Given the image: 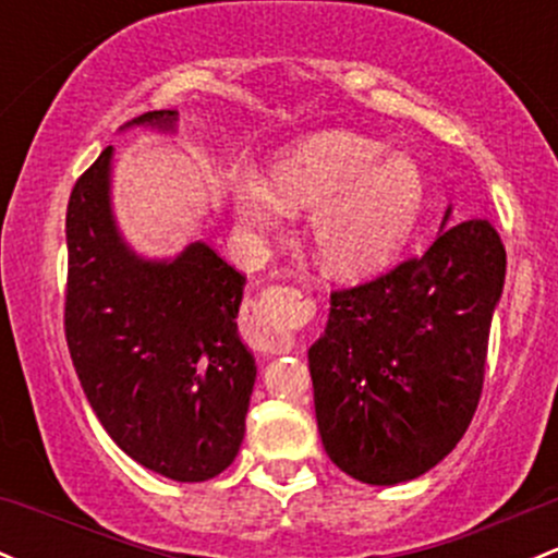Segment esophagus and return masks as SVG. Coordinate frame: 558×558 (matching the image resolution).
Returning <instances> with one entry per match:
<instances>
[{"instance_id":"obj_1","label":"esophagus","mask_w":558,"mask_h":558,"mask_svg":"<svg viewBox=\"0 0 558 558\" xmlns=\"http://www.w3.org/2000/svg\"><path fill=\"white\" fill-rule=\"evenodd\" d=\"M248 312V310H246ZM315 315L310 293L296 286H269L246 315L248 344L265 354H283L293 347V330L307 326Z\"/></svg>"}]
</instances>
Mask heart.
Returning a JSON list of instances; mask_svg holds the SVG:
<instances>
[{"instance_id": "1", "label": "heart", "mask_w": 558, "mask_h": 558, "mask_svg": "<svg viewBox=\"0 0 558 558\" xmlns=\"http://www.w3.org/2000/svg\"><path fill=\"white\" fill-rule=\"evenodd\" d=\"M232 204L251 230H272L286 209H310V241L320 265L360 278L387 267L426 204L424 171L410 156L357 132H320L278 158L269 185L254 171L232 182Z\"/></svg>"}]
</instances>
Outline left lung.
Masks as SVG:
<instances>
[{
	"instance_id": "obj_1",
	"label": "left lung",
	"mask_w": 558,
	"mask_h": 558,
	"mask_svg": "<svg viewBox=\"0 0 558 558\" xmlns=\"http://www.w3.org/2000/svg\"><path fill=\"white\" fill-rule=\"evenodd\" d=\"M504 278L498 230L469 219L426 254L330 293L310 376L336 466L365 485H397L461 442L480 405Z\"/></svg>"
}]
</instances>
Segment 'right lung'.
I'll return each mask as SVG.
<instances>
[{
    "instance_id": "1",
    "label": "right lung",
    "mask_w": 558,
    "mask_h": 558,
    "mask_svg": "<svg viewBox=\"0 0 558 558\" xmlns=\"http://www.w3.org/2000/svg\"><path fill=\"white\" fill-rule=\"evenodd\" d=\"M174 110L132 124L171 130ZM108 148L65 211V341L92 410L116 445L156 474L206 482L235 461L256 363L238 336L246 275L206 243L171 265L126 251L108 206Z\"/></svg>"
}]
</instances>
